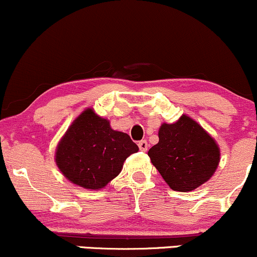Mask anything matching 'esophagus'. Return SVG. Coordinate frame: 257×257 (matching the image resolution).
<instances>
[{
    "mask_svg": "<svg viewBox=\"0 0 257 257\" xmlns=\"http://www.w3.org/2000/svg\"><path fill=\"white\" fill-rule=\"evenodd\" d=\"M138 145H139V148H140V151H142V152H146L147 148H148V144H147L146 140L140 141Z\"/></svg>",
    "mask_w": 257,
    "mask_h": 257,
    "instance_id": "1",
    "label": "esophagus"
}]
</instances>
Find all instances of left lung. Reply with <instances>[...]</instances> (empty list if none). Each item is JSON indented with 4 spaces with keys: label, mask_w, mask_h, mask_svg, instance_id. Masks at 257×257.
<instances>
[{
    "label": "left lung",
    "mask_w": 257,
    "mask_h": 257,
    "mask_svg": "<svg viewBox=\"0 0 257 257\" xmlns=\"http://www.w3.org/2000/svg\"><path fill=\"white\" fill-rule=\"evenodd\" d=\"M158 137L148 157L172 190L191 191L214 175L220 148L195 119L182 115L177 122L163 123Z\"/></svg>",
    "instance_id": "left-lung-1"
}]
</instances>
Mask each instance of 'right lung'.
I'll return each instance as SVG.
<instances>
[{"label":"right lung","mask_w":257,"mask_h":257,"mask_svg":"<svg viewBox=\"0 0 257 257\" xmlns=\"http://www.w3.org/2000/svg\"><path fill=\"white\" fill-rule=\"evenodd\" d=\"M139 147L125 133L87 107L58 141L55 162L68 181L88 190L103 189L122 171L125 159Z\"/></svg>","instance_id":"add662e5"}]
</instances>
